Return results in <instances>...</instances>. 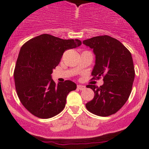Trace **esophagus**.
<instances>
[{"instance_id": "esophagus-1", "label": "esophagus", "mask_w": 149, "mask_h": 149, "mask_svg": "<svg viewBox=\"0 0 149 149\" xmlns=\"http://www.w3.org/2000/svg\"><path fill=\"white\" fill-rule=\"evenodd\" d=\"M85 88H86L85 86H83V85H78L77 86V88L79 90H84Z\"/></svg>"}]
</instances>
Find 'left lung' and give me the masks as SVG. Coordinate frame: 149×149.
<instances>
[{
  "instance_id": "left-lung-1",
  "label": "left lung",
  "mask_w": 149,
  "mask_h": 149,
  "mask_svg": "<svg viewBox=\"0 0 149 149\" xmlns=\"http://www.w3.org/2000/svg\"><path fill=\"white\" fill-rule=\"evenodd\" d=\"M83 44L93 49L96 55L92 79L103 77L104 81L100 87L86 86L94 91V97L86 107L98 116L113 115L123 107L131 93L135 78L131 53L120 42L107 35L84 40Z\"/></svg>"
}]
</instances>
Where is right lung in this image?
<instances>
[{
    "mask_svg": "<svg viewBox=\"0 0 149 149\" xmlns=\"http://www.w3.org/2000/svg\"><path fill=\"white\" fill-rule=\"evenodd\" d=\"M81 45L79 40H63L48 34L34 37L23 45L13 76L19 100L30 113L47 119L65 108L67 95L76 90V84L68 80L56 84L51 74L63 52Z\"/></svg>",
    "mask_w": 149,
    "mask_h": 149,
    "instance_id": "add662e5",
    "label": "right lung"
}]
</instances>
